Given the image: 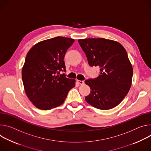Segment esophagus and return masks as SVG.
Returning <instances> with one entry per match:
<instances>
[{
    "mask_svg": "<svg viewBox=\"0 0 151 151\" xmlns=\"http://www.w3.org/2000/svg\"><path fill=\"white\" fill-rule=\"evenodd\" d=\"M77 82H78V84H80V85H83L85 83V81H83V80H77Z\"/></svg>",
    "mask_w": 151,
    "mask_h": 151,
    "instance_id": "esophagus-1",
    "label": "esophagus"
}]
</instances>
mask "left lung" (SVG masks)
<instances>
[{"instance_id": "obj_1", "label": "left lung", "mask_w": 151, "mask_h": 151, "mask_svg": "<svg viewBox=\"0 0 151 151\" xmlns=\"http://www.w3.org/2000/svg\"><path fill=\"white\" fill-rule=\"evenodd\" d=\"M91 66H98L97 78L85 83L91 89L86 101L101 110H109L121 103L128 93L133 74L132 65L124 47L118 42L104 38L78 40Z\"/></svg>"}]
</instances>
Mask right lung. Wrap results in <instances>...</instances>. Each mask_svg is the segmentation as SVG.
<instances>
[{"mask_svg": "<svg viewBox=\"0 0 151 151\" xmlns=\"http://www.w3.org/2000/svg\"><path fill=\"white\" fill-rule=\"evenodd\" d=\"M74 39L57 37L41 41L27 53L22 68L26 95L35 107L50 110L62 104L76 80L66 77L63 60Z\"/></svg>", "mask_w": 151, "mask_h": 151, "instance_id": "add662e5", "label": "right lung"}]
</instances>
